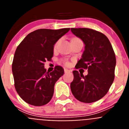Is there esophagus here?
<instances>
[{
    "label": "esophagus",
    "instance_id": "esophagus-1",
    "mask_svg": "<svg viewBox=\"0 0 129 129\" xmlns=\"http://www.w3.org/2000/svg\"><path fill=\"white\" fill-rule=\"evenodd\" d=\"M64 72L65 73H68V72H70V70H68V69H67V68H64Z\"/></svg>",
    "mask_w": 129,
    "mask_h": 129
}]
</instances>
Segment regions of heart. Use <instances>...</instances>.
<instances>
[{"instance_id": "b5f03b06", "label": "heart", "mask_w": 129, "mask_h": 129, "mask_svg": "<svg viewBox=\"0 0 129 129\" xmlns=\"http://www.w3.org/2000/svg\"><path fill=\"white\" fill-rule=\"evenodd\" d=\"M74 39H77V38H74ZM66 64H67V62H66Z\"/></svg>"}]
</instances>
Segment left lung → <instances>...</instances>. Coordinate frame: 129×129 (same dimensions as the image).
<instances>
[{"label":"left lung","instance_id":"8db88e82","mask_svg":"<svg viewBox=\"0 0 129 129\" xmlns=\"http://www.w3.org/2000/svg\"><path fill=\"white\" fill-rule=\"evenodd\" d=\"M71 31L85 44L76 68L88 69L85 76L77 70L73 71L71 91L79 101L93 103L104 97L113 83L116 55L109 39L102 33L85 28H71Z\"/></svg>","mask_w":129,"mask_h":129}]
</instances>
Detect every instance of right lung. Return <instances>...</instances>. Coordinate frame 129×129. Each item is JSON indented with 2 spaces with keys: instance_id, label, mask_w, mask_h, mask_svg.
Segmentation results:
<instances>
[{
  "instance_id": "add662e5",
  "label": "right lung",
  "mask_w": 129,
  "mask_h": 129,
  "mask_svg": "<svg viewBox=\"0 0 129 129\" xmlns=\"http://www.w3.org/2000/svg\"><path fill=\"white\" fill-rule=\"evenodd\" d=\"M70 28L39 29L28 34L17 48L12 63L15 87L19 96L34 106L47 104L53 96L55 83L64 74L56 66L46 72L44 62L53 55V47Z\"/></svg>"
}]
</instances>
